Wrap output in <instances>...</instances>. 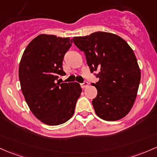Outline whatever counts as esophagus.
<instances>
[{
    "mask_svg": "<svg viewBox=\"0 0 157 157\" xmlns=\"http://www.w3.org/2000/svg\"><path fill=\"white\" fill-rule=\"evenodd\" d=\"M88 86V82L86 81H84L82 83L80 84V86H81L82 89H84V88H86Z\"/></svg>",
    "mask_w": 157,
    "mask_h": 157,
    "instance_id": "34e87169",
    "label": "esophagus"
}]
</instances>
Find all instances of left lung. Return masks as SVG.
Segmentation results:
<instances>
[{"mask_svg":"<svg viewBox=\"0 0 157 157\" xmlns=\"http://www.w3.org/2000/svg\"><path fill=\"white\" fill-rule=\"evenodd\" d=\"M86 55L90 71L99 78L92 83L98 94L92 100L95 113L105 121H117L128 114L139 89L141 71L132 48L122 38L106 32L74 37Z\"/></svg>","mask_w":157,"mask_h":157,"instance_id":"1","label":"left lung"}]
</instances>
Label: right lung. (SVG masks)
Listing matches in <instances>:
<instances>
[{"instance_id": "add662e5", "label": "right lung", "mask_w": 157, "mask_h": 157, "mask_svg": "<svg viewBox=\"0 0 157 157\" xmlns=\"http://www.w3.org/2000/svg\"><path fill=\"white\" fill-rule=\"evenodd\" d=\"M69 38L41 34L26 48L18 75L22 93L31 112L48 125H59L74 115L82 89L77 82H62L63 61L71 46Z\"/></svg>"}]
</instances>
